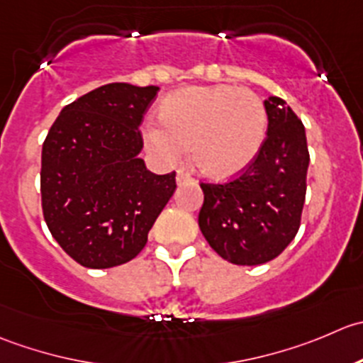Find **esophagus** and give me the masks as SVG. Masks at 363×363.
Here are the masks:
<instances>
[{
	"label": "esophagus",
	"mask_w": 363,
	"mask_h": 363,
	"mask_svg": "<svg viewBox=\"0 0 363 363\" xmlns=\"http://www.w3.org/2000/svg\"><path fill=\"white\" fill-rule=\"evenodd\" d=\"M177 182H178V185H183V183H190V182H194V178L190 177L189 173H183V171H178V174H177Z\"/></svg>",
	"instance_id": "obj_1"
}]
</instances>
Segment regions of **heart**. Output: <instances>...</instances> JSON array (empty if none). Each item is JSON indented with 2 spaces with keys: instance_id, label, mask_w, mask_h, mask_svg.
<instances>
[{
  "instance_id": "1",
  "label": "heart",
  "mask_w": 363,
  "mask_h": 363,
  "mask_svg": "<svg viewBox=\"0 0 363 363\" xmlns=\"http://www.w3.org/2000/svg\"><path fill=\"white\" fill-rule=\"evenodd\" d=\"M162 125L143 128L146 148L164 166H177L190 145L192 162L204 177L233 178L252 164L267 135V107L249 88L231 84L186 86L164 96Z\"/></svg>"
}]
</instances>
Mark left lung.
<instances>
[{
	"label": "left lung",
	"instance_id": "obj_1",
	"mask_svg": "<svg viewBox=\"0 0 363 363\" xmlns=\"http://www.w3.org/2000/svg\"><path fill=\"white\" fill-rule=\"evenodd\" d=\"M267 139L249 167L228 183H201L199 229L233 264L275 259L298 233L307 190L303 123L279 96L264 100Z\"/></svg>",
	"mask_w": 363,
	"mask_h": 363
}]
</instances>
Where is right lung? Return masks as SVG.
<instances>
[{"instance_id":"obj_1","label":"right lung","mask_w":363,"mask_h":363,"mask_svg":"<svg viewBox=\"0 0 363 363\" xmlns=\"http://www.w3.org/2000/svg\"><path fill=\"white\" fill-rule=\"evenodd\" d=\"M159 86L111 82L61 109L42 146L40 192L52 238L86 268L134 259L177 190V173L139 159V125Z\"/></svg>"}]
</instances>
